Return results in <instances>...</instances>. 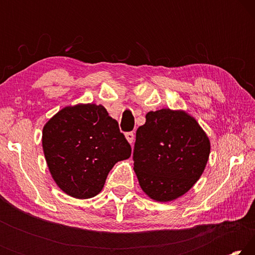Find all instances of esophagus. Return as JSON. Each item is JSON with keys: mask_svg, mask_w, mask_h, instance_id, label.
<instances>
[{"mask_svg": "<svg viewBox=\"0 0 255 255\" xmlns=\"http://www.w3.org/2000/svg\"><path fill=\"white\" fill-rule=\"evenodd\" d=\"M126 138H127V140H128L129 144H132L133 138H135V135H133L132 131H129V132H126Z\"/></svg>", "mask_w": 255, "mask_h": 255, "instance_id": "obj_1", "label": "esophagus"}]
</instances>
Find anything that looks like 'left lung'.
<instances>
[{
    "label": "left lung",
    "instance_id": "left-lung-1",
    "mask_svg": "<svg viewBox=\"0 0 255 255\" xmlns=\"http://www.w3.org/2000/svg\"><path fill=\"white\" fill-rule=\"evenodd\" d=\"M209 153L208 137L187 112L149 111L136 131L133 170L149 198L172 201L199 180Z\"/></svg>",
    "mask_w": 255,
    "mask_h": 255
}]
</instances>
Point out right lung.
I'll return each instance as SVG.
<instances>
[{"label": "right lung", "instance_id": "1", "mask_svg": "<svg viewBox=\"0 0 255 255\" xmlns=\"http://www.w3.org/2000/svg\"><path fill=\"white\" fill-rule=\"evenodd\" d=\"M50 174L68 196H97L110 170L130 157L131 147L101 105H76L58 111L42 129Z\"/></svg>", "mask_w": 255, "mask_h": 255}]
</instances>
